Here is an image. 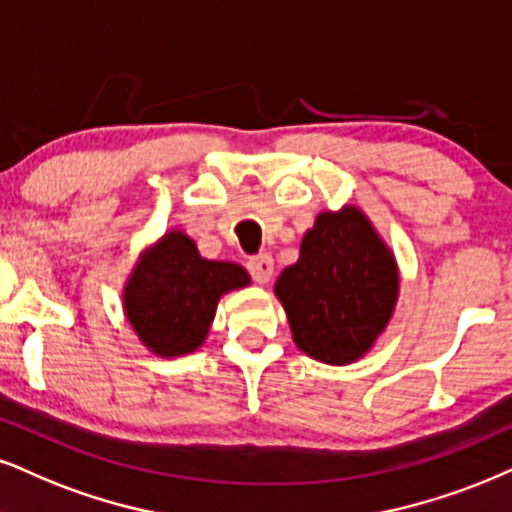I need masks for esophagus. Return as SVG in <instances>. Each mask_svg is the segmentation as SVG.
<instances>
[{
  "label": "esophagus",
  "instance_id": "obj_1",
  "mask_svg": "<svg viewBox=\"0 0 512 512\" xmlns=\"http://www.w3.org/2000/svg\"><path fill=\"white\" fill-rule=\"evenodd\" d=\"M249 273L258 285H266V282L273 280V273H275V261L270 254H258L249 261Z\"/></svg>",
  "mask_w": 512,
  "mask_h": 512
}]
</instances>
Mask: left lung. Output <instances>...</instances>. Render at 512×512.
<instances>
[{
  "instance_id": "1",
  "label": "left lung",
  "mask_w": 512,
  "mask_h": 512,
  "mask_svg": "<svg viewBox=\"0 0 512 512\" xmlns=\"http://www.w3.org/2000/svg\"><path fill=\"white\" fill-rule=\"evenodd\" d=\"M394 251L358 206L318 213L299 261L282 270L275 296L294 344L327 365L363 358L387 330L399 301Z\"/></svg>"
}]
</instances>
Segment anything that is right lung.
Returning a JSON list of instances; mask_svg holds the SVG:
<instances>
[{"label": "right lung", "instance_id": "add662e5", "mask_svg": "<svg viewBox=\"0 0 512 512\" xmlns=\"http://www.w3.org/2000/svg\"><path fill=\"white\" fill-rule=\"evenodd\" d=\"M251 285L239 263L208 261L194 239L170 230L142 251L123 289V311L140 342L161 358L197 351L220 296Z\"/></svg>", "mask_w": 512, "mask_h": 512}]
</instances>
